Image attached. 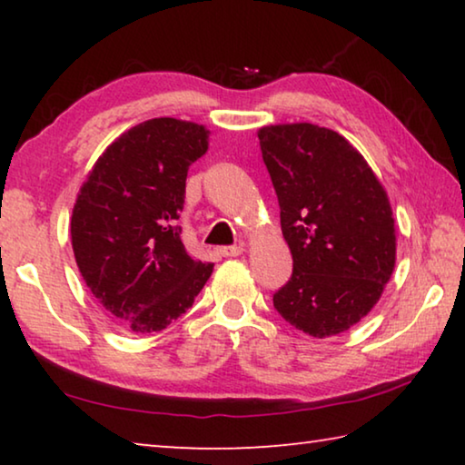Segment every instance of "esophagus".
<instances>
[{"mask_svg": "<svg viewBox=\"0 0 465 465\" xmlns=\"http://www.w3.org/2000/svg\"><path fill=\"white\" fill-rule=\"evenodd\" d=\"M243 252L242 246H225V248H219V254L223 258H233V256H240Z\"/></svg>", "mask_w": 465, "mask_h": 465, "instance_id": "1", "label": "esophagus"}]
</instances>
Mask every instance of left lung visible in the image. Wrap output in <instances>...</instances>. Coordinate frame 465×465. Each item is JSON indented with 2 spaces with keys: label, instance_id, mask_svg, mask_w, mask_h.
<instances>
[{
  "label": "left lung",
  "instance_id": "1",
  "mask_svg": "<svg viewBox=\"0 0 465 465\" xmlns=\"http://www.w3.org/2000/svg\"><path fill=\"white\" fill-rule=\"evenodd\" d=\"M258 139L293 256V274L274 293V308L313 338L346 332L380 302L396 266L388 193L332 129L271 124L258 129Z\"/></svg>",
  "mask_w": 465,
  "mask_h": 465
}]
</instances>
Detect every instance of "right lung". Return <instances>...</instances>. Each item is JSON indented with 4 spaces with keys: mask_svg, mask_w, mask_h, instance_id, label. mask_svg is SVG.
<instances>
[{
    "mask_svg": "<svg viewBox=\"0 0 465 465\" xmlns=\"http://www.w3.org/2000/svg\"><path fill=\"white\" fill-rule=\"evenodd\" d=\"M207 149L203 124L145 121L104 149L77 193V269L106 316L131 332L172 324L213 272V264L188 256L176 225L188 168Z\"/></svg>",
    "mask_w": 465,
    "mask_h": 465,
    "instance_id": "right-lung-1",
    "label": "right lung"
}]
</instances>
